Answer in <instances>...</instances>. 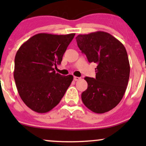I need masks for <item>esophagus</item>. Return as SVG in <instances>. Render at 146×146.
Returning a JSON list of instances; mask_svg holds the SVG:
<instances>
[{
  "mask_svg": "<svg viewBox=\"0 0 146 146\" xmlns=\"http://www.w3.org/2000/svg\"><path fill=\"white\" fill-rule=\"evenodd\" d=\"M81 78H80V77H76V76H74V78H73V80H75V81H78V80H80Z\"/></svg>",
  "mask_w": 146,
  "mask_h": 146,
  "instance_id": "obj_1",
  "label": "esophagus"
}]
</instances>
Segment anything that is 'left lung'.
I'll list each match as a JSON object with an SVG mask.
<instances>
[{
  "label": "left lung",
  "instance_id": "8db88e82",
  "mask_svg": "<svg viewBox=\"0 0 146 146\" xmlns=\"http://www.w3.org/2000/svg\"><path fill=\"white\" fill-rule=\"evenodd\" d=\"M75 39L88 62L98 64L95 78H84L88 88L82 100L91 111L106 113L119 103L128 85L130 68L125 46L104 31L78 35Z\"/></svg>",
  "mask_w": 146,
  "mask_h": 146
}]
</instances>
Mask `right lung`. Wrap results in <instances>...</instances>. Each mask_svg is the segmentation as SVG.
Segmentation results:
<instances>
[{
    "instance_id": "1",
    "label": "right lung",
    "mask_w": 146,
    "mask_h": 146,
    "mask_svg": "<svg viewBox=\"0 0 146 146\" xmlns=\"http://www.w3.org/2000/svg\"><path fill=\"white\" fill-rule=\"evenodd\" d=\"M75 33H38L21 45L14 60V77L23 102L33 111L47 113L60 103L73 76L56 73Z\"/></svg>"
}]
</instances>
